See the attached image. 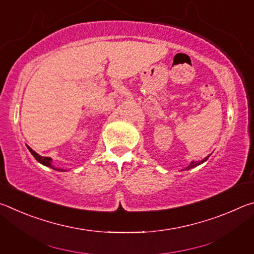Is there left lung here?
Returning a JSON list of instances; mask_svg holds the SVG:
<instances>
[{
	"label": "left lung",
	"instance_id": "8db88e82",
	"mask_svg": "<svg viewBox=\"0 0 254 254\" xmlns=\"http://www.w3.org/2000/svg\"><path fill=\"white\" fill-rule=\"evenodd\" d=\"M209 157V156H208ZM208 157H206V158H204L203 160H200V161H191L190 163H189V166L188 167H186V168H185L184 170H189V169H191V168H194V167H197L198 165H200V163H203L204 161H206L208 159Z\"/></svg>",
	"mask_w": 254,
	"mask_h": 254
}]
</instances>
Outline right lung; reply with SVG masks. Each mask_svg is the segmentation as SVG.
Segmentation results:
<instances>
[{
    "label": "right lung",
    "instance_id": "right-lung-1",
    "mask_svg": "<svg viewBox=\"0 0 254 254\" xmlns=\"http://www.w3.org/2000/svg\"><path fill=\"white\" fill-rule=\"evenodd\" d=\"M28 147V149H29V151L31 152V154L32 156L36 158V160L38 161V162H40V163H42V165L44 166H47V167H50V168H53V169H55V170H60V171H65L64 169H59V168H55V167L53 166V159L51 158H49V157H41L40 154H38L37 152H34L33 150L29 147V145H27Z\"/></svg>",
    "mask_w": 254,
    "mask_h": 254
}]
</instances>
